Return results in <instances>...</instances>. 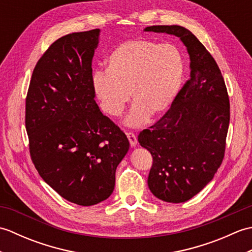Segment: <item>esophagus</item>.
<instances>
[{
	"mask_svg": "<svg viewBox=\"0 0 252 252\" xmlns=\"http://www.w3.org/2000/svg\"><path fill=\"white\" fill-rule=\"evenodd\" d=\"M126 136H127V138H129L130 145L132 147H135L137 145V138H136V135L134 134V133H132V132L126 133Z\"/></svg>",
	"mask_w": 252,
	"mask_h": 252,
	"instance_id": "1",
	"label": "esophagus"
}]
</instances>
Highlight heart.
<instances>
[{
    "instance_id": "obj_1",
    "label": "heart",
    "mask_w": 252,
    "mask_h": 252,
    "mask_svg": "<svg viewBox=\"0 0 252 252\" xmlns=\"http://www.w3.org/2000/svg\"><path fill=\"white\" fill-rule=\"evenodd\" d=\"M184 73V56L175 45L133 39L111 51L106 70L92 73V88L101 110L114 118L123 114L132 95L135 103L126 125L140 127L171 108Z\"/></svg>"
}]
</instances>
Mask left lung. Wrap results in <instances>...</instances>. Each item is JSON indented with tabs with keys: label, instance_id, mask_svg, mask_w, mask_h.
I'll return each instance as SVG.
<instances>
[{
	"label": "left lung",
	"instance_id": "obj_1",
	"mask_svg": "<svg viewBox=\"0 0 252 252\" xmlns=\"http://www.w3.org/2000/svg\"><path fill=\"white\" fill-rule=\"evenodd\" d=\"M144 31L180 37L189 55V79L161 119L138 135L152 154L148 187L158 199L180 203L203 189L222 163L229 125V99L219 66L200 41L181 26Z\"/></svg>",
	"mask_w": 252,
	"mask_h": 252
}]
</instances>
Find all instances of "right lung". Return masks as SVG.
Here are the masks:
<instances>
[{
    "instance_id": "obj_1",
    "label": "right lung",
    "mask_w": 252,
    "mask_h": 252,
    "mask_svg": "<svg viewBox=\"0 0 252 252\" xmlns=\"http://www.w3.org/2000/svg\"><path fill=\"white\" fill-rule=\"evenodd\" d=\"M99 33L94 29L56 40L37 62L26 98L34 167L45 183L79 206L112 194L116 169L130 147L94 99L92 60Z\"/></svg>"
}]
</instances>
